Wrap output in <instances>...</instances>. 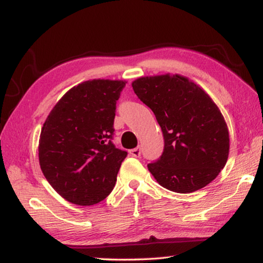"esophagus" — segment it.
<instances>
[{
  "mask_svg": "<svg viewBox=\"0 0 263 263\" xmlns=\"http://www.w3.org/2000/svg\"><path fill=\"white\" fill-rule=\"evenodd\" d=\"M130 154L132 155V157H135V158H139L140 154H141L140 147H136V148L130 149Z\"/></svg>",
  "mask_w": 263,
  "mask_h": 263,
  "instance_id": "1",
  "label": "esophagus"
}]
</instances>
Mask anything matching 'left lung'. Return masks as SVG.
Here are the masks:
<instances>
[{"mask_svg": "<svg viewBox=\"0 0 263 263\" xmlns=\"http://www.w3.org/2000/svg\"><path fill=\"white\" fill-rule=\"evenodd\" d=\"M132 87L163 133L161 158L147 164L158 183L189 194L215 180L228 161L230 136L224 116L203 88L169 73L139 78Z\"/></svg>", "mask_w": 263, "mask_h": 263, "instance_id": "8db88e82", "label": "left lung"}]
</instances>
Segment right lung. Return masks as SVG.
I'll use <instances>...</instances> for the list:
<instances>
[{"instance_id": "right-lung-1", "label": "right lung", "mask_w": 263, "mask_h": 263, "mask_svg": "<svg viewBox=\"0 0 263 263\" xmlns=\"http://www.w3.org/2000/svg\"><path fill=\"white\" fill-rule=\"evenodd\" d=\"M125 83L84 81L69 89L47 116L39 138V164L66 201L94 205L112 191L127 155L111 142L116 103Z\"/></svg>"}]
</instances>
